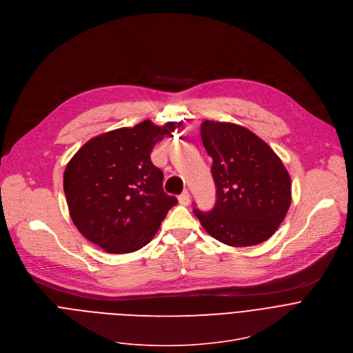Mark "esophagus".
<instances>
[{
    "instance_id": "esophagus-1",
    "label": "esophagus",
    "mask_w": 353,
    "mask_h": 353,
    "mask_svg": "<svg viewBox=\"0 0 353 353\" xmlns=\"http://www.w3.org/2000/svg\"><path fill=\"white\" fill-rule=\"evenodd\" d=\"M179 202H180V205H183V206L190 205V202H191V196H190L188 191H184V192L179 196Z\"/></svg>"
}]
</instances>
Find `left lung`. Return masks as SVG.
<instances>
[{
    "mask_svg": "<svg viewBox=\"0 0 353 353\" xmlns=\"http://www.w3.org/2000/svg\"><path fill=\"white\" fill-rule=\"evenodd\" d=\"M201 137L212 157L217 201L209 213L195 209L205 231L232 248L265 242L292 203V181L281 158L252 130L203 121Z\"/></svg>",
    "mask_w": 353,
    "mask_h": 353,
    "instance_id": "1",
    "label": "left lung"
}]
</instances>
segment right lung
<instances>
[{"mask_svg":"<svg viewBox=\"0 0 353 353\" xmlns=\"http://www.w3.org/2000/svg\"><path fill=\"white\" fill-rule=\"evenodd\" d=\"M183 122L150 119L86 141L65 166L63 187L74 225L112 254L133 253L157 234L177 199L163 192V173L150 154Z\"/></svg>","mask_w":353,"mask_h":353,"instance_id":"1","label":"right lung"}]
</instances>
